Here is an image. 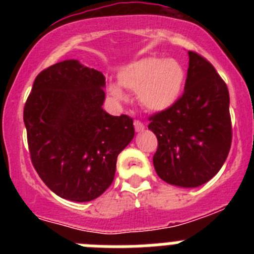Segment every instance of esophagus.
Returning <instances> with one entry per match:
<instances>
[{"label":"esophagus","mask_w":254,"mask_h":254,"mask_svg":"<svg viewBox=\"0 0 254 254\" xmlns=\"http://www.w3.org/2000/svg\"><path fill=\"white\" fill-rule=\"evenodd\" d=\"M133 126H134V129L137 132H142L143 129H145V125H143L142 122H140V121L134 120L133 121Z\"/></svg>","instance_id":"esophagus-1"}]
</instances>
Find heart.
<instances>
[{
  "instance_id": "obj_1",
  "label": "heart",
  "mask_w": 254,
  "mask_h": 254,
  "mask_svg": "<svg viewBox=\"0 0 254 254\" xmlns=\"http://www.w3.org/2000/svg\"><path fill=\"white\" fill-rule=\"evenodd\" d=\"M121 86L138 94L141 104L149 111L169 109L181 98L186 84V71L178 61L159 57H145L123 67L118 76ZM109 93L125 102V93L117 84L109 86Z\"/></svg>"
}]
</instances>
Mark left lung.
Wrapping results in <instances>:
<instances>
[{
    "label": "left lung",
    "instance_id": "obj_1",
    "mask_svg": "<svg viewBox=\"0 0 254 254\" xmlns=\"http://www.w3.org/2000/svg\"><path fill=\"white\" fill-rule=\"evenodd\" d=\"M185 93L169 109L150 117L158 137L152 163L169 185H205L228 158L232 145L228 86L206 58L188 51Z\"/></svg>",
    "mask_w": 254,
    "mask_h": 254
}]
</instances>
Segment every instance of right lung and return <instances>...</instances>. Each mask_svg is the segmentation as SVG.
I'll list each match as a JSON object with an SVG mask.
<instances>
[{"label":"right lung","mask_w":254,"mask_h":254,"mask_svg":"<svg viewBox=\"0 0 254 254\" xmlns=\"http://www.w3.org/2000/svg\"><path fill=\"white\" fill-rule=\"evenodd\" d=\"M105 77L77 60L43 69L24 107L31 163L47 187L75 202L93 201L116 174L134 136L133 120L103 109Z\"/></svg>","instance_id":"right-lung-1"}]
</instances>
